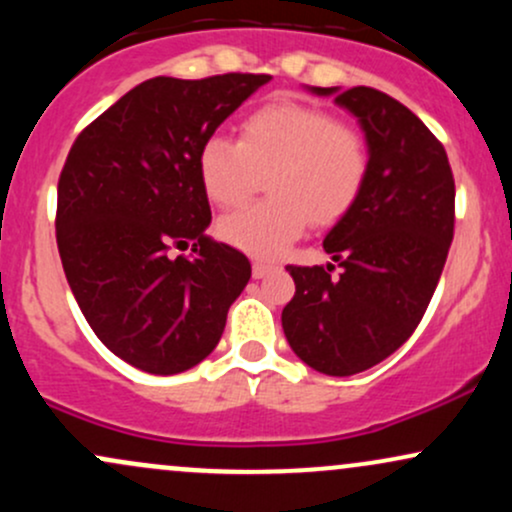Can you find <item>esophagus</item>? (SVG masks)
Listing matches in <instances>:
<instances>
[{
	"label": "esophagus",
	"mask_w": 512,
	"mask_h": 512,
	"mask_svg": "<svg viewBox=\"0 0 512 512\" xmlns=\"http://www.w3.org/2000/svg\"><path fill=\"white\" fill-rule=\"evenodd\" d=\"M272 269H274V264H269V262H262V260L252 262V276H255V279H262V276H267Z\"/></svg>",
	"instance_id": "esophagus-1"
}]
</instances>
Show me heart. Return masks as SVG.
I'll return each instance as SVG.
<instances>
[{
	"mask_svg": "<svg viewBox=\"0 0 512 512\" xmlns=\"http://www.w3.org/2000/svg\"><path fill=\"white\" fill-rule=\"evenodd\" d=\"M267 170L264 190L272 197L219 221V236L252 257L281 255L310 221L342 219L366 185L368 146L358 129L298 101L257 108L240 125L238 142L214 134L199 146V182L219 207L245 202L257 173Z\"/></svg>",
	"mask_w": 512,
	"mask_h": 512,
	"instance_id": "heart-1",
	"label": "heart"
}]
</instances>
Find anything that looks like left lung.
<instances>
[{
	"instance_id": "left-lung-1",
	"label": "left lung",
	"mask_w": 512,
	"mask_h": 512,
	"mask_svg": "<svg viewBox=\"0 0 512 512\" xmlns=\"http://www.w3.org/2000/svg\"><path fill=\"white\" fill-rule=\"evenodd\" d=\"M356 117L368 146L361 195L322 240L342 267H293L296 296L281 313L293 354L346 378L385 361L424 317L452 243L455 180L443 144L383 91L308 88Z\"/></svg>"
}]
</instances>
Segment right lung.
<instances>
[{
  "instance_id": "1",
  "label": "right lung",
  "mask_w": 512,
  "mask_h": 512,
  "mask_svg": "<svg viewBox=\"0 0 512 512\" xmlns=\"http://www.w3.org/2000/svg\"><path fill=\"white\" fill-rule=\"evenodd\" d=\"M267 74L156 76L76 137L57 185V248L81 313L129 366L175 375L219 344L250 281L243 252L207 236L197 154ZM196 252L170 258V249Z\"/></svg>"
}]
</instances>
